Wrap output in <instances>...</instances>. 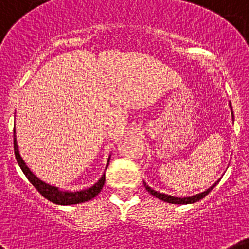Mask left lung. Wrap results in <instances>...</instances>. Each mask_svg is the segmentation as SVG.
<instances>
[{"instance_id":"obj_1","label":"left lung","mask_w":249,"mask_h":249,"mask_svg":"<svg viewBox=\"0 0 249 249\" xmlns=\"http://www.w3.org/2000/svg\"><path fill=\"white\" fill-rule=\"evenodd\" d=\"M232 116H233V111H232ZM217 182H218V181H217ZM217 182L213 183V185H212L211 187H210V189L206 190V191L201 192V194H197V195H195V196H191V197H183V198H181V197L170 196V195L160 194V192L155 191V190H152L151 187H149V186H147L146 183H144V185H145V189L147 190V192H150V194H151L152 196L158 197L159 200L165 201V202H169V203H176V205H187V203H195V202H197V201L202 200V198L206 196V195L210 194V191H211V190L213 189L214 186L217 185Z\"/></svg>"}]
</instances>
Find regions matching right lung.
I'll return each instance as SVG.
<instances>
[{"label":"right lung","mask_w":249,"mask_h":249,"mask_svg":"<svg viewBox=\"0 0 249 249\" xmlns=\"http://www.w3.org/2000/svg\"><path fill=\"white\" fill-rule=\"evenodd\" d=\"M13 145H15L13 149H15L16 160L18 162L19 167H21V170L23 171V174L26 175V178H28V181H30L33 186H35V189L37 190L44 198H47V200L51 201V202L57 203V205H74V203H82L94 198V197L97 196V195L102 191L103 186H104L105 182V175H103L102 178H100L97 183H94L91 187H89V189L87 190H83V191H59V190H58L57 187H54V186L47 185L43 181H41L39 178H36L35 175L30 171V169L26 166V163L23 162V160L21 159V155H19L18 152V147H17V144H16L15 130H13ZM107 167H108V165H107Z\"/></svg>","instance_id":"right-lung-1"}]
</instances>
